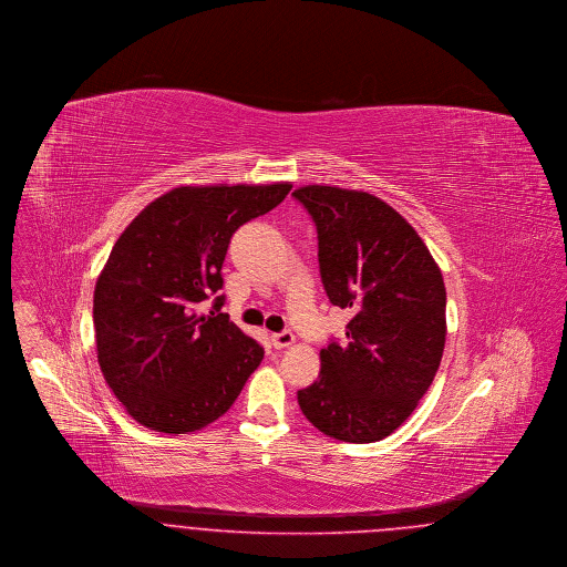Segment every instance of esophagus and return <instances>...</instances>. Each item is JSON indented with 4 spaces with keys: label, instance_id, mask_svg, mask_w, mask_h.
Listing matches in <instances>:
<instances>
[{
    "label": "esophagus",
    "instance_id": "34e87169",
    "mask_svg": "<svg viewBox=\"0 0 567 567\" xmlns=\"http://www.w3.org/2000/svg\"><path fill=\"white\" fill-rule=\"evenodd\" d=\"M296 342V336L293 332H289V330H285V332L271 333V344L276 347V349H285V347H291Z\"/></svg>",
    "mask_w": 567,
    "mask_h": 567
}]
</instances>
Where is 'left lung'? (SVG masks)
Instances as JSON below:
<instances>
[{
    "mask_svg": "<svg viewBox=\"0 0 567 567\" xmlns=\"http://www.w3.org/2000/svg\"><path fill=\"white\" fill-rule=\"evenodd\" d=\"M319 237L326 293L351 310L347 340L321 349L319 379L298 392L323 434L372 443L394 433L429 392L445 347V285L422 237L362 190L293 193Z\"/></svg>",
    "mask_w": 567,
    "mask_h": 567,
    "instance_id": "obj_1",
    "label": "left lung"
}]
</instances>
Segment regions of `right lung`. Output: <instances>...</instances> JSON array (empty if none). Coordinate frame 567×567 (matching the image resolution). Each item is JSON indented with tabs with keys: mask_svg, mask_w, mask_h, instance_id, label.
Instances as JSON below:
<instances>
[{
	"mask_svg": "<svg viewBox=\"0 0 567 567\" xmlns=\"http://www.w3.org/2000/svg\"><path fill=\"white\" fill-rule=\"evenodd\" d=\"M291 190L261 186H179L152 200L115 241L94 291L96 349L104 381L128 415L150 431L186 434L225 415L264 347L241 332L223 289L235 231Z\"/></svg>",
	"mask_w": 567,
	"mask_h": 567,
	"instance_id": "add662e5",
	"label": "right lung"
}]
</instances>
